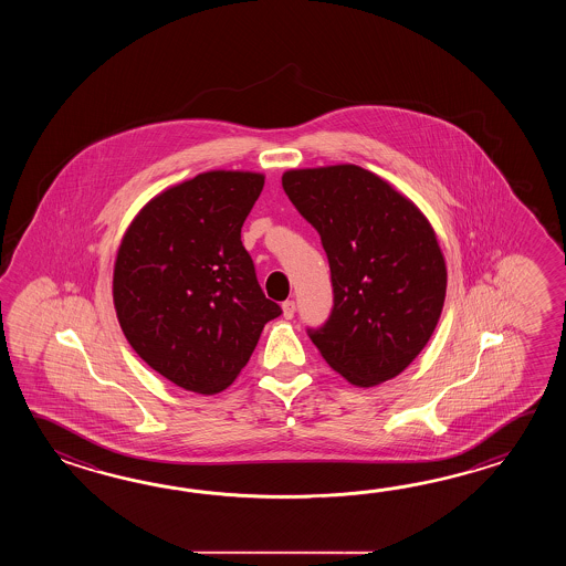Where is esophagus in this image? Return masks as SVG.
Segmentation results:
<instances>
[{
    "label": "esophagus",
    "instance_id": "34e87169",
    "mask_svg": "<svg viewBox=\"0 0 566 566\" xmlns=\"http://www.w3.org/2000/svg\"><path fill=\"white\" fill-rule=\"evenodd\" d=\"M281 307H283V317H285V319H291V317L295 315V301L287 300Z\"/></svg>",
    "mask_w": 566,
    "mask_h": 566
}]
</instances>
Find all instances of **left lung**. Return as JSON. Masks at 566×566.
Instances as JSON below:
<instances>
[{"label":"left lung","mask_w":566,"mask_h":566,"mask_svg":"<svg viewBox=\"0 0 566 566\" xmlns=\"http://www.w3.org/2000/svg\"><path fill=\"white\" fill-rule=\"evenodd\" d=\"M283 190L324 244L334 310L307 329L324 360L368 388L402 373L433 336L447 266L421 210L368 169H289Z\"/></svg>","instance_id":"obj_1"}]
</instances>
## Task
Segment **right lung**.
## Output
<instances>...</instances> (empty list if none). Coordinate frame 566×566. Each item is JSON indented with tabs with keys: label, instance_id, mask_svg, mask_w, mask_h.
<instances>
[{
	"label": "right lung",
	"instance_id": "right-lung-1",
	"mask_svg": "<svg viewBox=\"0 0 566 566\" xmlns=\"http://www.w3.org/2000/svg\"><path fill=\"white\" fill-rule=\"evenodd\" d=\"M263 174L214 169L171 186L133 218L113 271L120 329L156 373L198 395L234 382L266 322L241 229Z\"/></svg>",
	"mask_w": 566,
	"mask_h": 566
}]
</instances>
